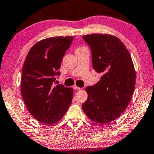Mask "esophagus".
I'll return each mask as SVG.
<instances>
[{"label":"esophagus","instance_id":"esophagus-1","mask_svg":"<svg viewBox=\"0 0 154 154\" xmlns=\"http://www.w3.org/2000/svg\"><path fill=\"white\" fill-rule=\"evenodd\" d=\"M72 88L74 89V90H80L81 88H79V87H77L76 85H74V86H72Z\"/></svg>","mask_w":154,"mask_h":154}]
</instances>
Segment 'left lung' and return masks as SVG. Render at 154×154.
<instances>
[{
  "mask_svg": "<svg viewBox=\"0 0 154 154\" xmlns=\"http://www.w3.org/2000/svg\"><path fill=\"white\" fill-rule=\"evenodd\" d=\"M82 38L91 51L92 67L103 75L96 84L86 87L88 99L82 108L90 120L108 123L125 111L134 93L136 72L132 60L115 36L94 33Z\"/></svg>",
  "mask_w": 154,
  "mask_h": 154,
  "instance_id": "8db88e82",
  "label": "left lung"
}]
</instances>
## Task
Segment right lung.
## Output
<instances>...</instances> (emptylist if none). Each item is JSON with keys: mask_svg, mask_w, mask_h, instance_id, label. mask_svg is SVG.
I'll return each mask as SVG.
<instances>
[{"mask_svg": "<svg viewBox=\"0 0 154 154\" xmlns=\"http://www.w3.org/2000/svg\"><path fill=\"white\" fill-rule=\"evenodd\" d=\"M72 40V36H66L41 40L32 46L24 62L22 97L33 118L46 125L61 120L71 104L72 88L55 83Z\"/></svg>", "mask_w": 154, "mask_h": 154, "instance_id": "1", "label": "right lung"}]
</instances>
